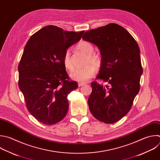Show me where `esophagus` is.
Here are the masks:
<instances>
[{
    "instance_id": "obj_1",
    "label": "esophagus",
    "mask_w": 160,
    "mask_h": 160,
    "mask_svg": "<svg viewBox=\"0 0 160 160\" xmlns=\"http://www.w3.org/2000/svg\"><path fill=\"white\" fill-rule=\"evenodd\" d=\"M85 84H86L85 83L79 82V83H78V87H82V86H83V85H85Z\"/></svg>"
}]
</instances>
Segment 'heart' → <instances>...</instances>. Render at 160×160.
Returning <instances> with one entry per match:
<instances>
[{"mask_svg": "<svg viewBox=\"0 0 160 160\" xmlns=\"http://www.w3.org/2000/svg\"><path fill=\"white\" fill-rule=\"evenodd\" d=\"M77 48L87 55V57L84 63L85 67L81 68L75 69L71 74V78L79 82H85L92 78L97 73V69L99 68L102 65L100 57L93 52L94 47L89 42L83 41L80 42ZM63 64L65 69L68 72H72L74 68L73 61L71 57V52L69 49H67L63 56Z\"/></svg>", "mask_w": 160, "mask_h": 160, "instance_id": "b5f03b06", "label": "heart"}]
</instances>
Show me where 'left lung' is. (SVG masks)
<instances>
[{
  "mask_svg": "<svg viewBox=\"0 0 160 160\" xmlns=\"http://www.w3.org/2000/svg\"><path fill=\"white\" fill-rule=\"evenodd\" d=\"M83 39L97 45L102 65L97 79L91 83L88 103L93 117L112 124L125 116L140 89L142 68L136 41L123 27L115 23L87 31Z\"/></svg>",
  "mask_w": 160,
  "mask_h": 160,
  "instance_id": "obj_1",
  "label": "left lung"
}]
</instances>
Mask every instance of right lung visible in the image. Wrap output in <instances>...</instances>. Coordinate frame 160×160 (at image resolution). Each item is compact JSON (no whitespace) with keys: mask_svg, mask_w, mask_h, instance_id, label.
Masks as SVG:
<instances>
[{"mask_svg":"<svg viewBox=\"0 0 160 160\" xmlns=\"http://www.w3.org/2000/svg\"><path fill=\"white\" fill-rule=\"evenodd\" d=\"M83 33L49 25L32 34L25 46L18 66V85L28 111L44 124H57L67 114L68 95L78 83L70 80L63 56Z\"/></svg>","mask_w":160,"mask_h":160,"instance_id":"obj_1","label":"right lung"}]
</instances>
